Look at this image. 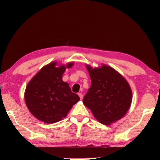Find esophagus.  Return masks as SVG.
<instances>
[{
	"mask_svg": "<svg viewBox=\"0 0 160 160\" xmlns=\"http://www.w3.org/2000/svg\"><path fill=\"white\" fill-rule=\"evenodd\" d=\"M78 95H79V97H80V99H82V97H83V95H82V93H78Z\"/></svg>",
	"mask_w": 160,
	"mask_h": 160,
	"instance_id": "obj_1",
	"label": "esophagus"
}]
</instances>
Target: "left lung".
<instances>
[{"instance_id": "obj_1", "label": "left lung", "mask_w": 160, "mask_h": 160, "mask_svg": "<svg viewBox=\"0 0 160 160\" xmlns=\"http://www.w3.org/2000/svg\"><path fill=\"white\" fill-rule=\"evenodd\" d=\"M91 87L83 98L100 123L109 125L121 118L128 112L132 101L131 88L124 78L107 66L92 68L87 66Z\"/></svg>"}]
</instances>
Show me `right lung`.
Wrapping results in <instances>:
<instances>
[{
	"label": "right lung",
	"instance_id": "add662e5",
	"mask_svg": "<svg viewBox=\"0 0 160 160\" xmlns=\"http://www.w3.org/2000/svg\"><path fill=\"white\" fill-rule=\"evenodd\" d=\"M53 62L40 70L26 88L25 99L32 115L47 123H53L67 116L72 107L80 100L77 94L72 92L69 85L62 80L66 66L56 67Z\"/></svg>",
	"mask_w": 160,
	"mask_h": 160
}]
</instances>
